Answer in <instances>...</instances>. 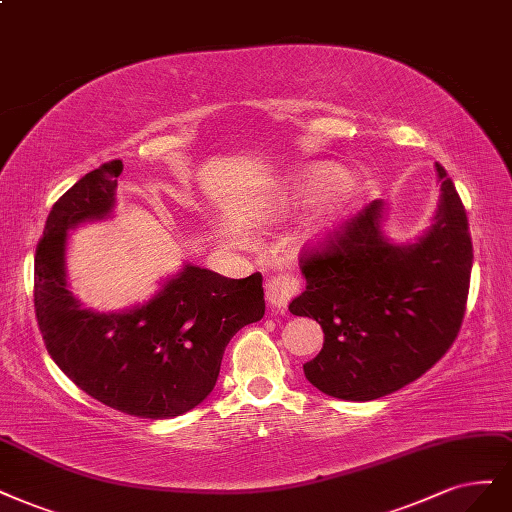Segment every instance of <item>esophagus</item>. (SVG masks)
I'll return each instance as SVG.
<instances>
[{"label":"esophagus","instance_id":"34e87169","mask_svg":"<svg viewBox=\"0 0 512 512\" xmlns=\"http://www.w3.org/2000/svg\"><path fill=\"white\" fill-rule=\"evenodd\" d=\"M298 288H301V281L294 275H277L271 277L264 286V294H267V303L275 307L277 311H284L288 303L296 296Z\"/></svg>","mask_w":512,"mask_h":512}]
</instances>
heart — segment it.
<instances>
[{
  "label": "heart",
  "instance_id": "heart-1",
  "mask_svg": "<svg viewBox=\"0 0 512 512\" xmlns=\"http://www.w3.org/2000/svg\"><path fill=\"white\" fill-rule=\"evenodd\" d=\"M345 175L339 169L332 167H313L303 173V178L292 186V192L286 197V205L290 207H303L313 203L315 199L324 197L330 188L341 184Z\"/></svg>",
  "mask_w": 512,
  "mask_h": 512
}]
</instances>
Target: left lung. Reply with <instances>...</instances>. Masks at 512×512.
I'll return each instance as SVG.
<instances>
[{
    "label": "left lung",
    "instance_id": "obj_1",
    "mask_svg": "<svg viewBox=\"0 0 512 512\" xmlns=\"http://www.w3.org/2000/svg\"><path fill=\"white\" fill-rule=\"evenodd\" d=\"M443 199L430 231L392 245L373 201L301 252L307 288L290 313L313 317L324 347L305 377L341 400H375L430 370L457 339L466 313L472 239L464 203L436 163Z\"/></svg>",
    "mask_w": 512,
    "mask_h": 512
}]
</instances>
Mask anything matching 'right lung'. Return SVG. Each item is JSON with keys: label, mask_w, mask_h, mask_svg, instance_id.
I'll return each instance as SVG.
<instances>
[{"label": "right lung", "mask_w": 512, "mask_h": 512, "mask_svg": "<svg viewBox=\"0 0 512 512\" xmlns=\"http://www.w3.org/2000/svg\"><path fill=\"white\" fill-rule=\"evenodd\" d=\"M120 173L122 161L103 163L52 205L35 248V317L50 358L80 390L120 413L169 419L209 396L228 341L264 315L262 275L186 264L142 307L82 309L65 281L67 228L110 214Z\"/></svg>", "instance_id": "add662e5"}]
</instances>
